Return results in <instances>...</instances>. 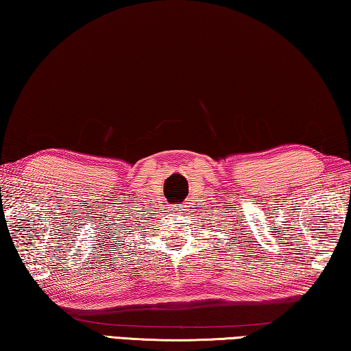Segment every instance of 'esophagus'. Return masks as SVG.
<instances>
[{
  "label": "esophagus",
  "mask_w": 351,
  "mask_h": 351,
  "mask_svg": "<svg viewBox=\"0 0 351 351\" xmlns=\"http://www.w3.org/2000/svg\"><path fill=\"white\" fill-rule=\"evenodd\" d=\"M177 210H180V211H183V206H179V208H177Z\"/></svg>",
  "instance_id": "34e87169"
}]
</instances>
